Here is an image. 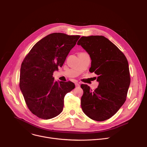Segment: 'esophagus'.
<instances>
[{"instance_id":"esophagus-1","label":"esophagus","mask_w":147,"mask_h":147,"mask_svg":"<svg viewBox=\"0 0 147 147\" xmlns=\"http://www.w3.org/2000/svg\"><path fill=\"white\" fill-rule=\"evenodd\" d=\"M75 86L76 87H80V84L78 83V82H76L75 83Z\"/></svg>"}]
</instances>
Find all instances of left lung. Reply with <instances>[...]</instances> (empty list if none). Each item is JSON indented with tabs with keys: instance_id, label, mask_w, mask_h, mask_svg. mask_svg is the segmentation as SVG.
Wrapping results in <instances>:
<instances>
[{
	"instance_id": "8db88e82",
	"label": "left lung",
	"mask_w": 147,
	"mask_h": 147,
	"mask_svg": "<svg viewBox=\"0 0 147 147\" xmlns=\"http://www.w3.org/2000/svg\"><path fill=\"white\" fill-rule=\"evenodd\" d=\"M90 55L91 73L98 76L97 88L92 91L87 84L81 86L84 93L81 108L96 121L113 116L126 100L130 84L128 61L122 52L102 35L82 36L77 42Z\"/></svg>"
}]
</instances>
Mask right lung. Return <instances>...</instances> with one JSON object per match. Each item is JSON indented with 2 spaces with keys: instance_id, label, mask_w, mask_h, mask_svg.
Wrapping results in <instances>:
<instances>
[{
  "instance_id": "right-lung-1",
  "label": "right lung",
  "mask_w": 147,
  "mask_h": 147,
  "mask_svg": "<svg viewBox=\"0 0 147 147\" xmlns=\"http://www.w3.org/2000/svg\"><path fill=\"white\" fill-rule=\"evenodd\" d=\"M80 35L51 34L36 43L24 58L20 69V88L30 111L49 119L59 115L66 94L75 88L71 81H55L53 73L61 67Z\"/></svg>"
}]
</instances>
